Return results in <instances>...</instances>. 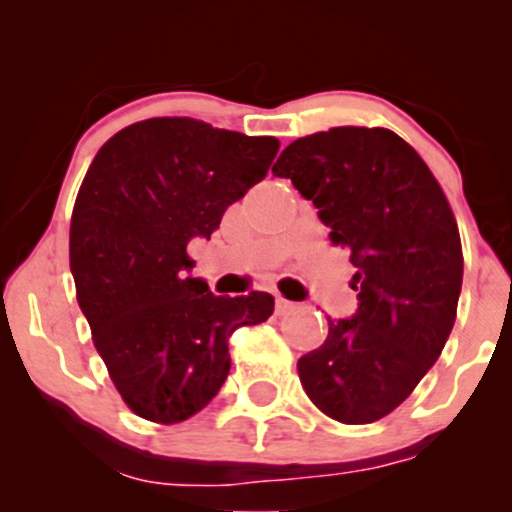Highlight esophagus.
<instances>
[{"label":"esophagus","mask_w":512,"mask_h":512,"mask_svg":"<svg viewBox=\"0 0 512 512\" xmlns=\"http://www.w3.org/2000/svg\"><path fill=\"white\" fill-rule=\"evenodd\" d=\"M296 308H298V303H293V301H286V298L276 296V313H279V315H286V313H291V310H296Z\"/></svg>","instance_id":"obj_1"}]
</instances>
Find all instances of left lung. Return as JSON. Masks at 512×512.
Returning a JSON list of instances; mask_svg holds the SVG:
<instances>
[{
  "instance_id": "8db88e82",
  "label": "left lung",
  "mask_w": 512,
  "mask_h": 512,
  "mask_svg": "<svg viewBox=\"0 0 512 512\" xmlns=\"http://www.w3.org/2000/svg\"><path fill=\"white\" fill-rule=\"evenodd\" d=\"M272 173L313 199L332 245L356 267V315L327 317L325 344L298 358V378L330 419L373 424L414 392L455 325V214L424 158L385 127L308 134L281 151Z\"/></svg>"
}]
</instances>
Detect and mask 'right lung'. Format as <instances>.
<instances>
[{"instance_id": "1", "label": "right lung", "mask_w": 512, "mask_h": 512, "mask_svg": "<svg viewBox=\"0 0 512 512\" xmlns=\"http://www.w3.org/2000/svg\"><path fill=\"white\" fill-rule=\"evenodd\" d=\"M276 151V137L151 117L88 166L69 226L76 301L110 380L146 421L180 424L207 407L231 370V334L274 313L269 293L223 298L187 276V243L219 228Z\"/></svg>"}]
</instances>
